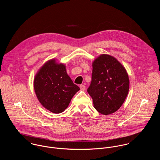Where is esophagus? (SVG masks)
Segmentation results:
<instances>
[{
    "mask_svg": "<svg viewBox=\"0 0 160 160\" xmlns=\"http://www.w3.org/2000/svg\"><path fill=\"white\" fill-rule=\"evenodd\" d=\"M80 89L81 91H85L86 89V86L84 85H80Z\"/></svg>",
    "mask_w": 160,
    "mask_h": 160,
    "instance_id": "esophagus-1",
    "label": "esophagus"
}]
</instances>
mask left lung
Listing matches in <instances>:
<instances>
[{"label": "left lung", "instance_id": "8db88e82", "mask_svg": "<svg viewBox=\"0 0 160 160\" xmlns=\"http://www.w3.org/2000/svg\"><path fill=\"white\" fill-rule=\"evenodd\" d=\"M129 89L127 71L116 58L101 54L94 60L88 92L97 111L105 115L116 112L125 101Z\"/></svg>", "mask_w": 160, "mask_h": 160}]
</instances>
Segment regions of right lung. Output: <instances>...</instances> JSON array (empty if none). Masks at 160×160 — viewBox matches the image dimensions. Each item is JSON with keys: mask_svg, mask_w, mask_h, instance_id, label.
<instances>
[{"mask_svg": "<svg viewBox=\"0 0 160 160\" xmlns=\"http://www.w3.org/2000/svg\"><path fill=\"white\" fill-rule=\"evenodd\" d=\"M34 89L41 104L53 113L64 112L80 90L67 74L65 65L55 58L46 62L38 70L34 79Z\"/></svg>", "mask_w": 160, "mask_h": 160, "instance_id": "add662e5", "label": "right lung"}]
</instances>
